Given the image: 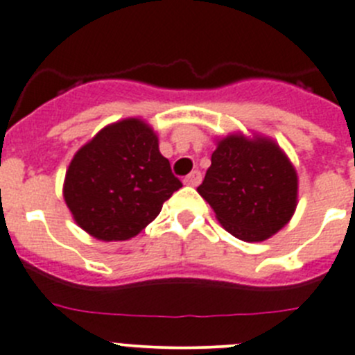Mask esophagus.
I'll list each match as a JSON object with an SVG mask.
<instances>
[{"label": "esophagus", "mask_w": 355, "mask_h": 355, "mask_svg": "<svg viewBox=\"0 0 355 355\" xmlns=\"http://www.w3.org/2000/svg\"><path fill=\"white\" fill-rule=\"evenodd\" d=\"M201 182V173L198 170H194V171H191L189 175H187V177L184 178V184L185 185H198Z\"/></svg>", "instance_id": "1"}]
</instances>
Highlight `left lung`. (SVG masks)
<instances>
[{
  "label": "left lung",
  "instance_id": "obj_1",
  "mask_svg": "<svg viewBox=\"0 0 355 355\" xmlns=\"http://www.w3.org/2000/svg\"><path fill=\"white\" fill-rule=\"evenodd\" d=\"M198 193L233 237L260 242L279 232L297 205V173L270 139L233 134L217 143Z\"/></svg>",
  "mask_w": 355,
  "mask_h": 355
}]
</instances>
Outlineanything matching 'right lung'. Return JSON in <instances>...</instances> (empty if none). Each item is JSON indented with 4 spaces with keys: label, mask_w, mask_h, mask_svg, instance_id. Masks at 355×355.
Wrapping results in <instances>:
<instances>
[{
    "label": "right lung",
    "mask_w": 355,
    "mask_h": 355,
    "mask_svg": "<svg viewBox=\"0 0 355 355\" xmlns=\"http://www.w3.org/2000/svg\"><path fill=\"white\" fill-rule=\"evenodd\" d=\"M180 187L154 130L127 118L104 127L74 155L63 196L85 232L110 242L138 235Z\"/></svg>",
    "instance_id": "obj_1"
}]
</instances>
